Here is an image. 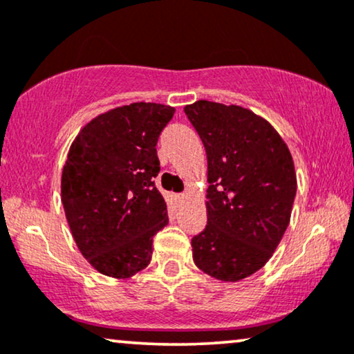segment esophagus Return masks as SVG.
Instances as JSON below:
<instances>
[{"label":"esophagus","mask_w":354,"mask_h":354,"mask_svg":"<svg viewBox=\"0 0 354 354\" xmlns=\"http://www.w3.org/2000/svg\"><path fill=\"white\" fill-rule=\"evenodd\" d=\"M176 198L178 200V201H183L187 198V195L185 194H178V195H176Z\"/></svg>","instance_id":"1"}]
</instances>
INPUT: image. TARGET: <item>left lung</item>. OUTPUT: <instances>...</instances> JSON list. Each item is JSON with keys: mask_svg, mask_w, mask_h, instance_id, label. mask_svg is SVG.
<instances>
[{"mask_svg": "<svg viewBox=\"0 0 354 354\" xmlns=\"http://www.w3.org/2000/svg\"><path fill=\"white\" fill-rule=\"evenodd\" d=\"M183 110L208 159V221L192 237L194 261L239 281L267 263L286 231L296 196L291 153L267 120L239 105L196 100Z\"/></svg>", "mask_w": 354, "mask_h": 354, "instance_id": "left-lung-1", "label": "left lung"}]
</instances>
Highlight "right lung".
Instances as JSON below:
<instances>
[{
  "instance_id": "1",
  "label": "right lung",
  "mask_w": 354,
  "mask_h": 354,
  "mask_svg": "<svg viewBox=\"0 0 354 354\" xmlns=\"http://www.w3.org/2000/svg\"><path fill=\"white\" fill-rule=\"evenodd\" d=\"M176 109L135 102L105 112L73 141L62 176V201L81 254L95 270L130 278L146 268L153 237L167 226L156 188L158 140Z\"/></svg>"
}]
</instances>
